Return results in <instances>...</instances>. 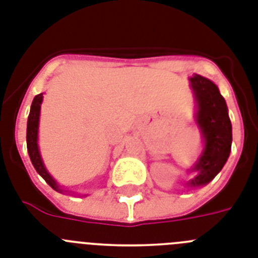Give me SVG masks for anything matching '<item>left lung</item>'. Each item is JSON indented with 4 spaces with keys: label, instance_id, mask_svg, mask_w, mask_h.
<instances>
[{
    "label": "left lung",
    "instance_id": "8db88e82",
    "mask_svg": "<svg viewBox=\"0 0 258 258\" xmlns=\"http://www.w3.org/2000/svg\"><path fill=\"white\" fill-rule=\"evenodd\" d=\"M189 83L196 102L195 121L201 132L204 149L189 169L196 176L186 185L197 188L209 184L227 162L232 144V125L226 100L214 82L195 74L189 78Z\"/></svg>",
    "mask_w": 258,
    "mask_h": 258
}]
</instances>
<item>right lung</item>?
<instances>
[{"mask_svg": "<svg viewBox=\"0 0 258 258\" xmlns=\"http://www.w3.org/2000/svg\"><path fill=\"white\" fill-rule=\"evenodd\" d=\"M43 94H39L34 98L32 100V104H31L30 114H28V120H27V151L28 155H30V159L32 162V166L36 169V172L43 177L47 184L49 186L56 190L58 193L66 192L65 189H62V186L58 185V182L52 177L48 169L44 166V162L41 159V154L40 150H39V121H40V108L41 103H43Z\"/></svg>", "mask_w": 258, "mask_h": 258, "instance_id": "right-lung-1", "label": "right lung"}]
</instances>
